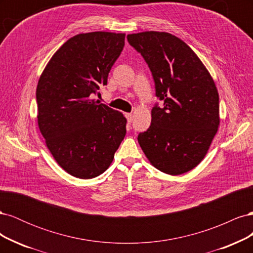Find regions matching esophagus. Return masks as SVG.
Instances as JSON below:
<instances>
[{
  "label": "esophagus",
  "instance_id": "esophagus-1",
  "mask_svg": "<svg viewBox=\"0 0 253 253\" xmlns=\"http://www.w3.org/2000/svg\"><path fill=\"white\" fill-rule=\"evenodd\" d=\"M126 119H127L128 122H132V121H133V118H134V115L131 114V113H127V114H126Z\"/></svg>",
  "mask_w": 253,
  "mask_h": 253
}]
</instances>
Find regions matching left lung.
Instances as JSON below:
<instances>
[{
  "label": "left lung",
  "instance_id": "1",
  "mask_svg": "<svg viewBox=\"0 0 253 253\" xmlns=\"http://www.w3.org/2000/svg\"><path fill=\"white\" fill-rule=\"evenodd\" d=\"M141 53L164 106L152 109L151 126L138 142L152 166L183 174L200 164L219 126V98L210 73L188 45L168 33L127 35Z\"/></svg>",
  "mask_w": 253,
  "mask_h": 253
}]
</instances>
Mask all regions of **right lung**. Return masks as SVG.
<instances>
[{
    "instance_id": "add662e5",
    "label": "right lung",
    "mask_w": 253,
    "mask_h": 253,
    "mask_svg": "<svg viewBox=\"0 0 253 253\" xmlns=\"http://www.w3.org/2000/svg\"><path fill=\"white\" fill-rule=\"evenodd\" d=\"M126 34L93 32L68 39L37 85L38 126L58 165L75 177L102 174L126 133L124 114L90 99L108 83Z\"/></svg>"
}]
</instances>
